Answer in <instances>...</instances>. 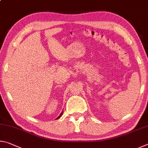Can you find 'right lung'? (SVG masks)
Returning <instances> with one entry per match:
<instances>
[{
	"mask_svg": "<svg viewBox=\"0 0 148 148\" xmlns=\"http://www.w3.org/2000/svg\"><path fill=\"white\" fill-rule=\"evenodd\" d=\"M62 113H63V112H62V113H61V114H60V116H58V118H56V120H57V119H58V118H60V116H62Z\"/></svg>",
	"mask_w": 148,
	"mask_h": 148,
	"instance_id": "1",
	"label": "right lung"
}]
</instances>
